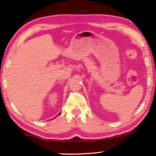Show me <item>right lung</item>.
Masks as SVG:
<instances>
[{"label":"right lung","instance_id":"add662e5","mask_svg":"<svg viewBox=\"0 0 156 156\" xmlns=\"http://www.w3.org/2000/svg\"><path fill=\"white\" fill-rule=\"evenodd\" d=\"M60 112L59 113V115H60ZM58 115H57V116H58ZM57 116H56V117H57ZM54 118H55V117H54Z\"/></svg>","mask_w":156,"mask_h":156}]
</instances>
